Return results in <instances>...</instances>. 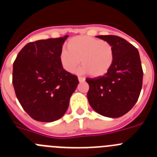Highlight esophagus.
Returning a JSON list of instances; mask_svg holds the SVG:
<instances>
[{
    "instance_id": "obj_1",
    "label": "esophagus",
    "mask_w": 157,
    "mask_h": 157,
    "mask_svg": "<svg viewBox=\"0 0 157 157\" xmlns=\"http://www.w3.org/2000/svg\"><path fill=\"white\" fill-rule=\"evenodd\" d=\"M78 78V81H79L80 82H84L86 80L85 78H84V77H80V76Z\"/></svg>"
}]
</instances>
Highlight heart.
I'll use <instances>...</instances> for the list:
<instances>
[{"mask_svg":"<svg viewBox=\"0 0 157 157\" xmlns=\"http://www.w3.org/2000/svg\"><path fill=\"white\" fill-rule=\"evenodd\" d=\"M59 62L65 71L73 73L80 63L83 64L78 73H89L94 77L105 75L114 61V49L106 41L77 36L67 43V48L59 52Z\"/></svg>","mask_w":157,"mask_h":157,"instance_id":"obj_1","label":"heart"}]
</instances>
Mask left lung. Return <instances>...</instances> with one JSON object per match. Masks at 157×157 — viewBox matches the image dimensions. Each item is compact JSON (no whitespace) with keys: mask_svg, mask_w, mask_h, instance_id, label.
Instances as JSON below:
<instances>
[{"mask_svg":"<svg viewBox=\"0 0 157 157\" xmlns=\"http://www.w3.org/2000/svg\"><path fill=\"white\" fill-rule=\"evenodd\" d=\"M114 49V61L103 76L89 78L87 98L92 109L109 118L123 116L135 105L142 86L143 71L138 50L116 35H98Z\"/></svg>","mask_w":157,"mask_h":157,"instance_id":"left-lung-1","label":"left lung"}]
</instances>
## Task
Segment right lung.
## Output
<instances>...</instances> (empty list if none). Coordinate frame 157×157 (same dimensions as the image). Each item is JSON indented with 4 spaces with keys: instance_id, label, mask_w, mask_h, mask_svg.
<instances>
[{
    "instance_id": "right-lung-1",
    "label": "right lung",
    "mask_w": 157,
    "mask_h": 157,
    "mask_svg": "<svg viewBox=\"0 0 157 157\" xmlns=\"http://www.w3.org/2000/svg\"><path fill=\"white\" fill-rule=\"evenodd\" d=\"M67 37L28 43L14 61L12 84L16 98L25 112L37 121L60 119L79 82L59 62V52Z\"/></svg>"
}]
</instances>
